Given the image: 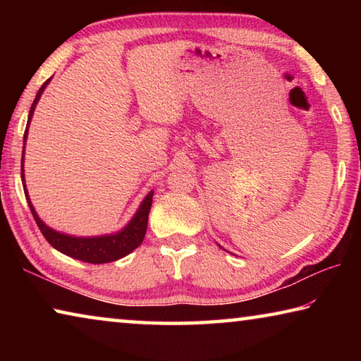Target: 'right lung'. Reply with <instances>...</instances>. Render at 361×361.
<instances>
[{
    "label": "right lung",
    "mask_w": 361,
    "mask_h": 361,
    "mask_svg": "<svg viewBox=\"0 0 361 361\" xmlns=\"http://www.w3.org/2000/svg\"><path fill=\"white\" fill-rule=\"evenodd\" d=\"M49 81H51V79H47V81L41 85L38 94H36L33 105L30 108L27 129H25V133H23V145L27 142L28 126H30V121H32L36 103H38L41 94L44 92ZM23 152H25V146H23V151H22V181L25 183V180H23ZM23 191H25V197L28 200V207L30 210H32L35 221L38 224L42 235L46 237V240L51 243L54 248L59 250L60 253L71 256V258L84 261V262H92V264H103V262H111L116 259H121L129 255L130 252H133L137 247H140V243H142L145 239L146 228H148V215L152 205V194H154V191H151L148 195H146L142 205H140V209L137 210L135 216L130 219V223L127 224L122 231L116 232V234L100 235V237H73V235H66V234H62V232L54 231L42 223L38 216V213L35 212L32 200L28 197L27 188H23Z\"/></svg>",
    "instance_id": "1"
}]
</instances>
